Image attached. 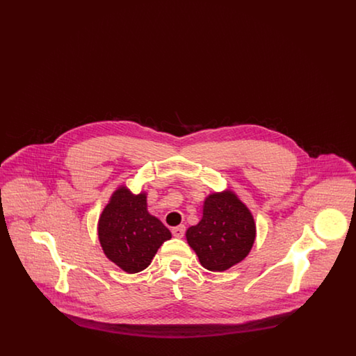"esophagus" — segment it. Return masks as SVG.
Segmentation results:
<instances>
[{"instance_id":"34e87169","label":"esophagus","mask_w":356,"mask_h":356,"mask_svg":"<svg viewBox=\"0 0 356 356\" xmlns=\"http://www.w3.org/2000/svg\"><path fill=\"white\" fill-rule=\"evenodd\" d=\"M186 234V227L184 225H177V227H173L172 228V235L175 237H183Z\"/></svg>"}]
</instances>
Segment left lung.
Here are the masks:
<instances>
[{"label": "left lung", "mask_w": 356, "mask_h": 356, "mask_svg": "<svg viewBox=\"0 0 356 356\" xmlns=\"http://www.w3.org/2000/svg\"><path fill=\"white\" fill-rule=\"evenodd\" d=\"M256 227L248 208L232 192L213 193L204 202L203 219L188 228V244L204 268L225 271L254 245Z\"/></svg>", "instance_id": "8db88e82"}]
</instances>
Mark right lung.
Returning <instances> with one entry per match:
<instances>
[{"instance_id":"right-lung-1","label":"right lung","mask_w":356,"mask_h":356,"mask_svg":"<svg viewBox=\"0 0 356 356\" xmlns=\"http://www.w3.org/2000/svg\"><path fill=\"white\" fill-rule=\"evenodd\" d=\"M145 199V193L134 195L121 186L99 220L104 254L128 273L145 270L161 244L170 238V229L148 213Z\"/></svg>"}]
</instances>
